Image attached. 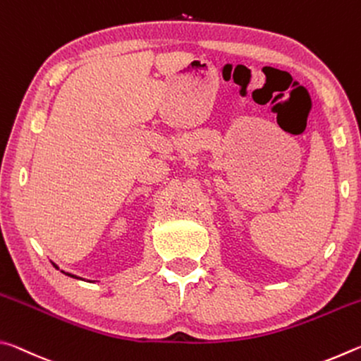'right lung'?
Here are the masks:
<instances>
[{
  "label": "right lung",
  "mask_w": 361,
  "mask_h": 361,
  "mask_svg": "<svg viewBox=\"0 0 361 361\" xmlns=\"http://www.w3.org/2000/svg\"><path fill=\"white\" fill-rule=\"evenodd\" d=\"M54 264V262H52ZM54 267H57V264H54ZM59 269V267H57ZM63 272V271H62ZM63 274H66V276H70V277H75V279H79V277H76V276H73V274H68V272H63Z\"/></svg>",
  "instance_id": "add662e5"
}]
</instances>
